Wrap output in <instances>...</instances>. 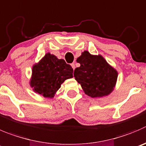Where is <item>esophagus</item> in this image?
Instances as JSON below:
<instances>
[{"mask_svg": "<svg viewBox=\"0 0 146 146\" xmlns=\"http://www.w3.org/2000/svg\"><path fill=\"white\" fill-rule=\"evenodd\" d=\"M71 66H72V67L73 68V69H75V64H74V63H72V64H71Z\"/></svg>", "mask_w": 146, "mask_h": 146, "instance_id": "obj_1", "label": "esophagus"}]
</instances>
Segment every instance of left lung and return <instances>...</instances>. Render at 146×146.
Listing matches in <instances>:
<instances>
[{
    "instance_id": "obj_1",
    "label": "left lung",
    "mask_w": 146,
    "mask_h": 146,
    "mask_svg": "<svg viewBox=\"0 0 146 146\" xmlns=\"http://www.w3.org/2000/svg\"><path fill=\"white\" fill-rule=\"evenodd\" d=\"M77 62L74 77L84 93L91 98H101L112 92L116 84L117 72L100 55L95 56L84 51Z\"/></svg>"
}]
</instances>
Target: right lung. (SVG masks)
Listing matches in <instances>:
<instances>
[{"label":"right lung","instance_id":"obj_1","mask_svg":"<svg viewBox=\"0 0 146 146\" xmlns=\"http://www.w3.org/2000/svg\"><path fill=\"white\" fill-rule=\"evenodd\" d=\"M73 69L64 59L48 53L32 69L31 87L44 98H51L67 79L73 77Z\"/></svg>","mask_w":146,"mask_h":146}]
</instances>
